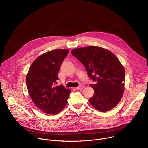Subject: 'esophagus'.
<instances>
[{"label": "esophagus", "mask_w": 148, "mask_h": 148, "mask_svg": "<svg viewBox=\"0 0 148 148\" xmlns=\"http://www.w3.org/2000/svg\"><path fill=\"white\" fill-rule=\"evenodd\" d=\"M84 85H82V84H81V85H80L79 86H78V87H77V88H76V89H77V90H82V88H84Z\"/></svg>", "instance_id": "obj_1"}]
</instances>
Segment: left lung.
I'll return each instance as SVG.
<instances>
[{"mask_svg": "<svg viewBox=\"0 0 148 148\" xmlns=\"http://www.w3.org/2000/svg\"><path fill=\"white\" fill-rule=\"evenodd\" d=\"M71 53L85 67L89 78L96 82L90 84L94 90L90 103L101 112L114 108L124 91L125 71L118 58L109 50L97 46L78 48Z\"/></svg>", "mask_w": 148, "mask_h": 148, "instance_id": "1", "label": "left lung"}]
</instances>
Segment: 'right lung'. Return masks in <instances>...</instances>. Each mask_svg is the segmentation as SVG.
I'll return each mask as SVG.
<instances>
[{
	"label": "right lung",
	"instance_id": "obj_1",
	"mask_svg": "<svg viewBox=\"0 0 148 148\" xmlns=\"http://www.w3.org/2000/svg\"><path fill=\"white\" fill-rule=\"evenodd\" d=\"M69 50H54L38 57L26 75L30 98L36 106L46 114L56 115L65 107L71 91L62 85L55 86L58 73Z\"/></svg>",
	"mask_w": 148,
	"mask_h": 148
}]
</instances>
